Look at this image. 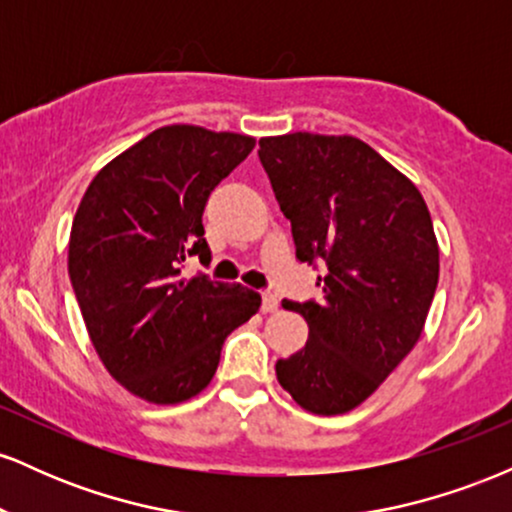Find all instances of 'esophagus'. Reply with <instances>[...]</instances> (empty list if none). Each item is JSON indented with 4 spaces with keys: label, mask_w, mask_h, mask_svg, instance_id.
<instances>
[{
    "label": "esophagus",
    "mask_w": 512,
    "mask_h": 512,
    "mask_svg": "<svg viewBox=\"0 0 512 512\" xmlns=\"http://www.w3.org/2000/svg\"><path fill=\"white\" fill-rule=\"evenodd\" d=\"M279 310V301H276L274 293H264L262 296V313H276Z\"/></svg>",
    "instance_id": "esophagus-1"
}]
</instances>
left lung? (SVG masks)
<instances>
[{"label":"left lung","instance_id":"8db88e82","mask_svg":"<svg viewBox=\"0 0 512 512\" xmlns=\"http://www.w3.org/2000/svg\"><path fill=\"white\" fill-rule=\"evenodd\" d=\"M257 154L296 257L327 267L320 303H281L310 332L301 351L276 361V380L305 411L346 414L424 332L440 269L431 214L407 175L349 134L262 137Z\"/></svg>","mask_w":512,"mask_h":512}]
</instances>
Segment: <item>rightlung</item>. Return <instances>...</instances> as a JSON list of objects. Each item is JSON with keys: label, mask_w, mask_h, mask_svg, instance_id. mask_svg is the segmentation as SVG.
Here are the masks:
<instances>
[{"label": "right lung", "mask_w": 512, "mask_h": 512, "mask_svg": "<svg viewBox=\"0 0 512 512\" xmlns=\"http://www.w3.org/2000/svg\"><path fill=\"white\" fill-rule=\"evenodd\" d=\"M255 139L168 125L98 170L76 209L69 279L105 370L151 404H180L214 378L223 339L260 310V293L199 274L209 264L204 204Z\"/></svg>", "instance_id": "obj_1"}]
</instances>
